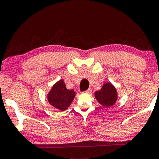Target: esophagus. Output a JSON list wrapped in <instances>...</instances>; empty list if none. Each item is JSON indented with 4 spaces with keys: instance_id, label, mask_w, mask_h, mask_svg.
Returning <instances> with one entry per match:
<instances>
[{
    "instance_id": "1",
    "label": "esophagus",
    "mask_w": 159,
    "mask_h": 159,
    "mask_svg": "<svg viewBox=\"0 0 159 159\" xmlns=\"http://www.w3.org/2000/svg\"><path fill=\"white\" fill-rule=\"evenodd\" d=\"M91 92H92V89L89 88V89H88V90H87L84 91V93H90Z\"/></svg>"
}]
</instances>
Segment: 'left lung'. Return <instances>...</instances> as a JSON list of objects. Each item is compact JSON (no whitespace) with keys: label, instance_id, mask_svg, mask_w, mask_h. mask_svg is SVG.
Returning <instances> with one entry per match:
<instances>
[{"label":"left lung","instance_id":"8db88e82","mask_svg":"<svg viewBox=\"0 0 159 159\" xmlns=\"http://www.w3.org/2000/svg\"><path fill=\"white\" fill-rule=\"evenodd\" d=\"M95 98L105 107L114 105L117 99L116 88L111 83L104 84L101 89L95 93Z\"/></svg>","mask_w":159,"mask_h":159}]
</instances>
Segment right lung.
I'll list each match as a JSON object with an SVG mask.
<instances>
[{"label": "right lung", "mask_w": 159, "mask_h": 159, "mask_svg": "<svg viewBox=\"0 0 159 159\" xmlns=\"http://www.w3.org/2000/svg\"><path fill=\"white\" fill-rule=\"evenodd\" d=\"M75 96V92L74 90H68L64 80H61L53 86L48 95V99L54 107L64 111L70 106Z\"/></svg>", "instance_id": "1"}]
</instances>
